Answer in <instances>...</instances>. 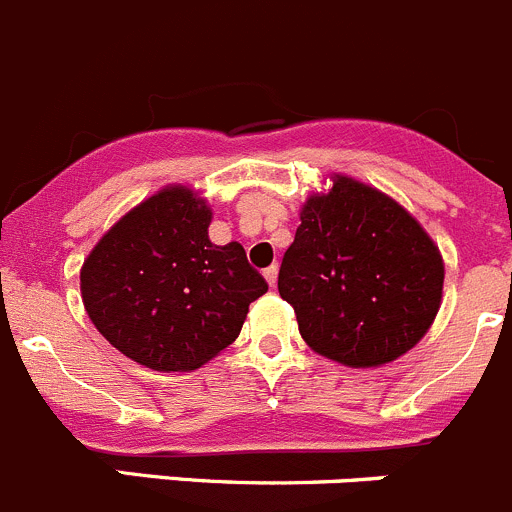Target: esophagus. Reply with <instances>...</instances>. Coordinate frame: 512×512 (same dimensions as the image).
<instances>
[{"label": "esophagus", "mask_w": 512, "mask_h": 512, "mask_svg": "<svg viewBox=\"0 0 512 512\" xmlns=\"http://www.w3.org/2000/svg\"><path fill=\"white\" fill-rule=\"evenodd\" d=\"M276 276H279V269H276V266H269V269L264 271V279L269 281V286H276Z\"/></svg>", "instance_id": "esophagus-1"}]
</instances>
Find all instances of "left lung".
Segmentation results:
<instances>
[{
    "mask_svg": "<svg viewBox=\"0 0 512 512\" xmlns=\"http://www.w3.org/2000/svg\"><path fill=\"white\" fill-rule=\"evenodd\" d=\"M442 281V256L420 223L384 193L337 175L332 191L301 208L279 294L314 352L379 367L425 337Z\"/></svg>",
    "mask_w": 512,
    "mask_h": 512,
    "instance_id": "obj_1",
    "label": "left lung"
}]
</instances>
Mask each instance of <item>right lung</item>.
I'll return each instance as SVG.
<instances>
[{"label":"right lung","mask_w":512,"mask_h":512,"mask_svg":"<svg viewBox=\"0 0 512 512\" xmlns=\"http://www.w3.org/2000/svg\"><path fill=\"white\" fill-rule=\"evenodd\" d=\"M211 211L188 188H165L120 218L80 271L97 332L158 372H188L236 342L248 304L269 284L241 243L208 238Z\"/></svg>","instance_id":"obj_1"}]
</instances>
